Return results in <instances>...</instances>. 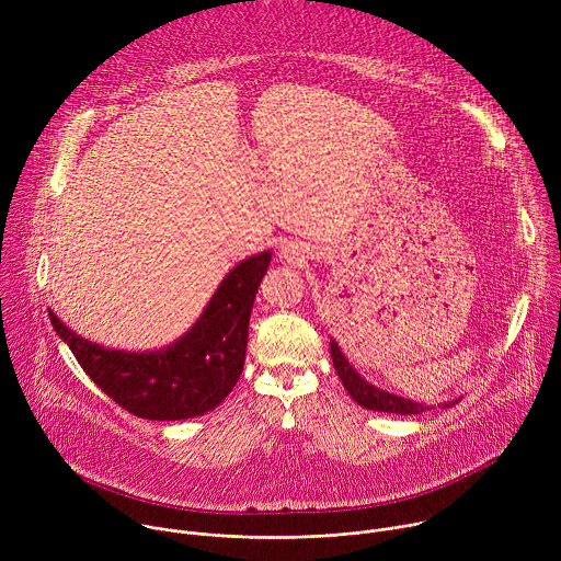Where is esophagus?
<instances>
[{"mask_svg": "<svg viewBox=\"0 0 561 561\" xmlns=\"http://www.w3.org/2000/svg\"><path fill=\"white\" fill-rule=\"evenodd\" d=\"M282 255H284V260H288V262H295V260H299V249L297 247H284L282 249Z\"/></svg>", "mask_w": 561, "mask_h": 561, "instance_id": "esophagus-1", "label": "esophagus"}]
</instances>
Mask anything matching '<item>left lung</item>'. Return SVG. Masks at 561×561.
<instances>
[{
    "mask_svg": "<svg viewBox=\"0 0 561 561\" xmlns=\"http://www.w3.org/2000/svg\"><path fill=\"white\" fill-rule=\"evenodd\" d=\"M331 357H333V366L344 383V388L348 390V394L355 399L359 407H364L366 411H379V413H392V415H417L424 411H431L426 404L413 402V399L399 397L392 392H386L373 383H368L351 364L348 359L342 355L340 346L335 344V340H331ZM450 407V404H446Z\"/></svg>",
    "mask_w": 561,
    "mask_h": 561,
    "instance_id": "8db88e82",
    "label": "left lung"
}]
</instances>
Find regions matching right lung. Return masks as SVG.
I'll list each match as a JSON object with an SVG mask.
<instances>
[{"instance_id": "1", "label": "right lung", "mask_w": 561, "mask_h": 561, "mask_svg": "<svg viewBox=\"0 0 561 561\" xmlns=\"http://www.w3.org/2000/svg\"><path fill=\"white\" fill-rule=\"evenodd\" d=\"M271 251L239 262L193 329L152 353L104 348L75 335L48 310L50 324L84 373L124 411L157 422L204 415L219 407L244 370L249 319Z\"/></svg>"}]
</instances>
